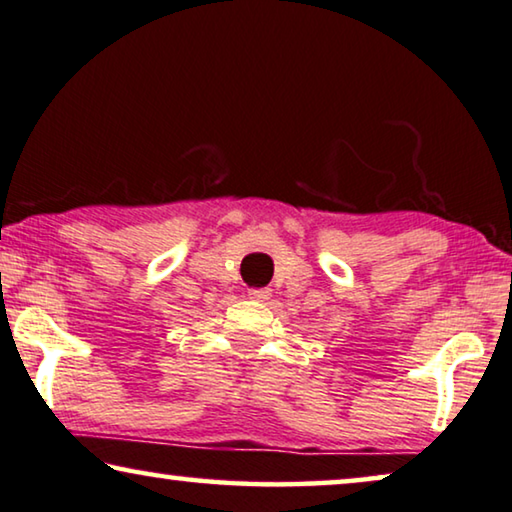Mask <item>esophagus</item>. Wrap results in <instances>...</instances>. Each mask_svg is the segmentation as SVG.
I'll return each mask as SVG.
<instances>
[{
  "mask_svg": "<svg viewBox=\"0 0 512 512\" xmlns=\"http://www.w3.org/2000/svg\"><path fill=\"white\" fill-rule=\"evenodd\" d=\"M270 288H249V298L256 300V302H265L270 300Z\"/></svg>",
  "mask_w": 512,
  "mask_h": 512,
  "instance_id": "1",
  "label": "esophagus"
}]
</instances>
